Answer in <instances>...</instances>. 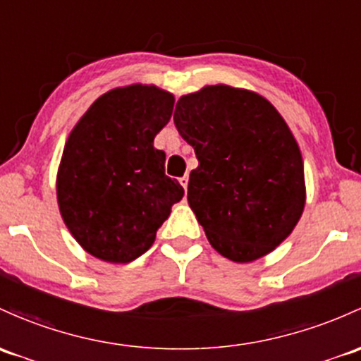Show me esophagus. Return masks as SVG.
<instances>
[{"label":"esophagus","instance_id":"34e87169","mask_svg":"<svg viewBox=\"0 0 361 361\" xmlns=\"http://www.w3.org/2000/svg\"><path fill=\"white\" fill-rule=\"evenodd\" d=\"M180 185L185 188V190H187V188H188V176L180 178Z\"/></svg>","mask_w":361,"mask_h":361}]
</instances>
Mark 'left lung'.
<instances>
[{"mask_svg":"<svg viewBox=\"0 0 361 361\" xmlns=\"http://www.w3.org/2000/svg\"><path fill=\"white\" fill-rule=\"evenodd\" d=\"M174 124L199 159L188 204L212 247L235 263L279 247L306 202L301 150L279 111L254 91L214 85L183 94Z\"/></svg>","mask_w":361,"mask_h":361,"instance_id":"8db88e82","label":"left lung"}]
</instances>
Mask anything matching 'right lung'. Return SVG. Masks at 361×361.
<instances>
[{
    "label": "right lung",
    "instance_id": "add662e5",
    "mask_svg": "<svg viewBox=\"0 0 361 361\" xmlns=\"http://www.w3.org/2000/svg\"><path fill=\"white\" fill-rule=\"evenodd\" d=\"M174 97L154 85L114 88L72 128L56 173V200L79 245L107 263L147 252L183 187L166 176L154 138L169 123Z\"/></svg>",
    "mask_w": 361,
    "mask_h": 361
}]
</instances>
